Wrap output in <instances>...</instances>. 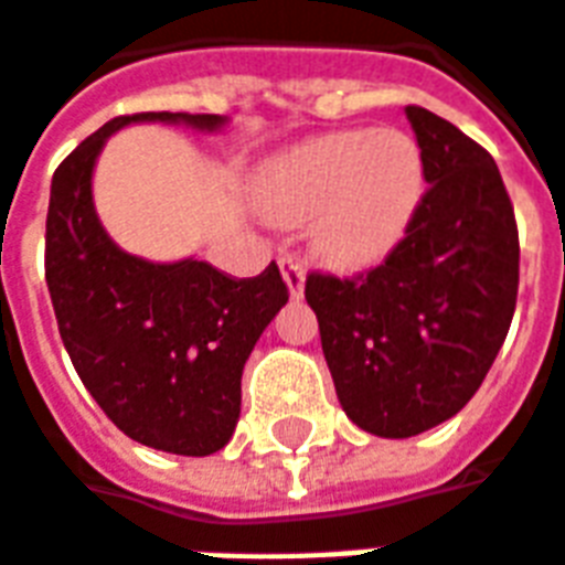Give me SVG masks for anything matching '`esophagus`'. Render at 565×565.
<instances>
[{"instance_id": "34e87169", "label": "esophagus", "mask_w": 565, "mask_h": 565, "mask_svg": "<svg viewBox=\"0 0 565 565\" xmlns=\"http://www.w3.org/2000/svg\"><path fill=\"white\" fill-rule=\"evenodd\" d=\"M279 270H282V279H286L288 295L291 300L303 298V282H307V267L300 265L298 258H279Z\"/></svg>"}]
</instances>
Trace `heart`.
Returning a JSON list of instances; mask_svg holds the SVG:
<instances>
[{"instance_id":"obj_1","label":"heart","mask_w":565,"mask_h":565,"mask_svg":"<svg viewBox=\"0 0 565 565\" xmlns=\"http://www.w3.org/2000/svg\"><path fill=\"white\" fill-rule=\"evenodd\" d=\"M426 196V157L405 130H330L277 154L256 178L258 214L307 226L312 256L339 274L387 262Z\"/></svg>"}]
</instances>
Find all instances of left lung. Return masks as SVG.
I'll return each mask as SVG.
<instances>
[{"instance_id": "1", "label": "left lung", "mask_w": 565, "mask_h": 565, "mask_svg": "<svg viewBox=\"0 0 565 565\" xmlns=\"http://www.w3.org/2000/svg\"><path fill=\"white\" fill-rule=\"evenodd\" d=\"M428 190L393 256L354 279L307 277L339 405L379 438H414L468 405L519 295V228L494 157L405 106Z\"/></svg>"}]
</instances>
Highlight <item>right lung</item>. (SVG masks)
<instances>
[{"mask_svg":"<svg viewBox=\"0 0 565 565\" xmlns=\"http://www.w3.org/2000/svg\"><path fill=\"white\" fill-rule=\"evenodd\" d=\"M139 121L214 134L226 116L139 113L106 121L53 175L46 288L76 375L127 438L175 456H211L241 417V375L258 337L286 307L270 265L253 279L181 258L148 262L106 235L92 175L106 139Z\"/></svg>","mask_w":565,"mask_h":565,"instance_id":"right-lung-1","label":"right lung"}]
</instances>
